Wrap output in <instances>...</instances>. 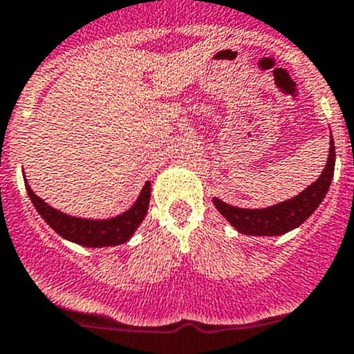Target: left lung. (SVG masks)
I'll return each mask as SVG.
<instances>
[{"label": "left lung", "mask_w": 354, "mask_h": 354, "mask_svg": "<svg viewBox=\"0 0 354 354\" xmlns=\"http://www.w3.org/2000/svg\"><path fill=\"white\" fill-rule=\"evenodd\" d=\"M334 165L335 146L330 136V149H328V158L324 172L320 174L317 182L308 185L301 194L261 209L237 208V206L220 201L218 198L213 199V205L218 209L220 215L225 216L230 225L236 227V230H239L241 234H246V236H281V234L299 227L324 201L325 194L330 187L332 177H334Z\"/></svg>", "instance_id": "obj_1"}]
</instances>
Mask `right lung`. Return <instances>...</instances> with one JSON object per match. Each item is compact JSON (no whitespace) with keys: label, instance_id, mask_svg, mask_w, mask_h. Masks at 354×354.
<instances>
[{"label":"right lung","instance_id":"right-lung-1","mask_svg":"<svg viewBox=\"0 0 354 354\" xmlns=\"http://www.w3.org/2000/svg\"><path fill=\"white\" fill-rule=\"evenodd\" d=\"M27 194L30 201L36 206L37 213L44 218V222L59 234L63 239L72 241L87 248H104V246H118V244L127 243L136 232L141 222L148 213L149 198H151V182H146L141 194L136 199L134 205L124 212L122 215L113 216L106 220H91L79 218V216H70L66 213L58 212L51 208L48 203H44L39 196L34 194L30 185L26 180Z\"/></svg>","mask_w":354,"mask_h":354}]
</instances>
